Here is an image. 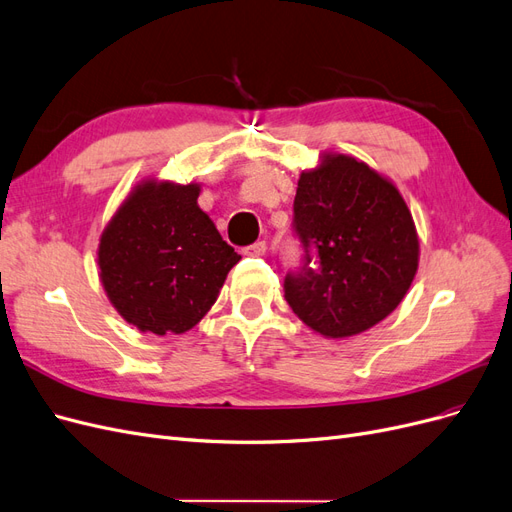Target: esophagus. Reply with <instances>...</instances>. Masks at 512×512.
Wrapping results in <instances>:
<instances>
[{
  "mask_svg": "<svg viewBox=\"0 0 512 512\" xmlns=\"http://www.w3.org/2000/svg\"><path fill=\"white\" fill-rule=\"evenodd\" d=\"M265 252H267V243L265 241H256L252 245L243 247V254L245 256H265Z\"/></svg>",
  "mask_w": 512,
  "mask_h": 512,
  "instance_id": "34e87169",
  "label": "esophagus"
}]
</instances>
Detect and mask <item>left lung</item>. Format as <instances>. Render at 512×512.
Returning a JSON list of instances; mask_svg holds the SVG:
<instances>
[{
	"label": "left lung",
	"mask_w": 512,
	"mask_h": 512,
	"mask_svg": "<svg viewBox=\"0 0 512 512\" xmlns=\"http://www.w3.org/2000/svg\"><path fill=\"white\" fill-rule=\"evenodd\" d=\"M292 226L303 265L286 273L284 297L312 331L359 335L406 297L418 269L412 213L365 162L324 153L316 168L303 170Z\"/></svg>",
	"instance_id": "1"
}]
</instances>
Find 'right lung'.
<instances>
[{
	"mask_svg": "<svg viewBox=\"0 0 512 512\" xmlns=\"http://www.w3.org/2000/svg\"><path fill=\"white\" fill-rule=\"evenodd\" d=\"M198 194V183L143 181L102 232V286L138 331L179 335L196 327L241 260L198 207Z\"/></svg>",
	"mask_w": 512,
	"mask_h": 512,
	"instance_id": "right-lung-1",
	"label": "right lung"
}]
</instances>
